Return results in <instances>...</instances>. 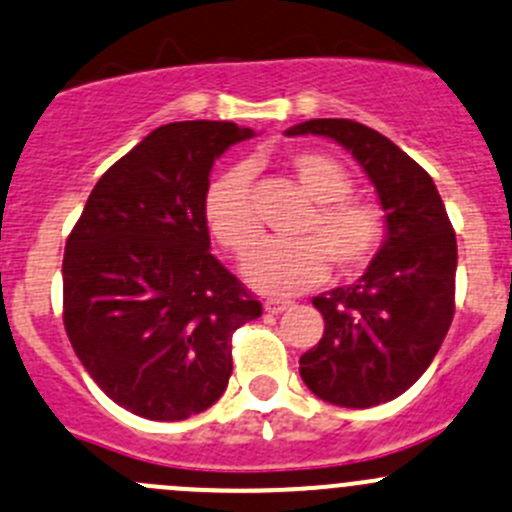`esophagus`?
I'll return each instance as SVG.
<instances>
[{
    "label": "esophagus",
    "mask_w": 512,
    "mask_h": 512,
    "mask_svg": "<svg viewBox=\"0 0 512 512\" xmlns=\"http://www.w3.org/2000/svg\"><path fill=\"white\" fill-rule=\"evenodd\" d=\"M264 309L269 311V314H281V311L291 309V301H284V299H266V301H264Z\"/></svg>",
    "instance_id": "34e87169"
}]
</instances>
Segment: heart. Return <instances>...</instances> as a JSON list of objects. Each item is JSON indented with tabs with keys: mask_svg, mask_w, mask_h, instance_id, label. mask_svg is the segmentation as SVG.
<instances>
[{
	"mask_svg": "<svg viewBox=\"0 0 512 512\" xmlns=\"http://www.w3.org/2000/svg\"><path fill=\"white\" fill-rule=\"evenodd\" d=\"M289 168L301 191L314 201L294 241H264L243 261V276L261 294L286 296L326 279L329 264L339 276H357L384 243V211L367 198H352V175L326 153H294ZM208 231L223 248L243 256L261 236L251 203V173L243 165L226 170L203 198Z\"/></svg>",
	"mask_w": 512,
	"mask_h": 512,
	"instance_id": "obj_1",
	"label": "heart"
}]
</instances>
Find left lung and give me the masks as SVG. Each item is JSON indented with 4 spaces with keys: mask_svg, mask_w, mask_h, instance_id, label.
Here are the masks:
<instances>
[{
    "mask_svg": "<svg viewBox=\"0 0 512 512\" xmlns=\"http://www.w3.org/2000/svg\"><path fill=\"white\" fill-rule=\"evenodd\" d=\"M324 135L372 180L387 236L362 276L314 296L324 337L301 354L299 374L324 402L382 405L425 374L455 314L457 241L435 180L405 150L362 123L306 120L286 130Z\"/></svg>",
    "mask_w": 512,
    "mask_h": 512,
    "instance_id": "8db88e82",
    "label": "left lung"
}]
</instances>
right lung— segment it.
Segmentation results:
<instances>
[{"mask_svg":"<svg viewBox=\"0 0 512 512\" xmlns=\"http://www.w3.org/2000/svg\"><path fill=\"white\" fill-rule=\"evenodd\" d=\"M251 128L153 130L105 170L62 261V319L97 387L145 420L198 415L226 392L231 337L261 301L213 256L203 198L213 163Z\"/></svg>","mask_w":512,"mask_h":512,"instance_id":"add662e5","label":"right lung"}]
</instances>
